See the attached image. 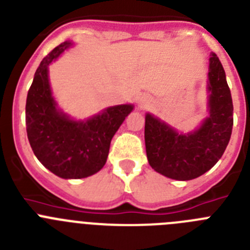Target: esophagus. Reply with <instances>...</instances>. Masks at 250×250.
Returning a JSON list of instances; mask_svg holds the SVG:
<instances>
[{"label": "esophagus", "mask_w": 250, "mask_h": 250, "mask_svg": "<svg viewBox=\"0 0 250 250\" xmlns=\"http://www.w3.org/2000/svg\"><path fill=\"white\" fill-rule=\"evenodd\" d=\"M138 104L139 107H141V109H143V107H146V106L150 105V99L146 98V96H141V98H139Z\"/></svg>", "instance_id": "obj_1"}]
</instances>
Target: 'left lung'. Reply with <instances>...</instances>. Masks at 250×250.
Masks as SVG:
<instances>
[{"label": "left lung", "instance_id": "8db88e82", "mask_svg": "<svg viewBox=\"0 0 250 250\" xmlns=\"http://www.w3.org/2000/svg\"><path fill=\"white\" fill-rule=\"evenodd\" d=\"M208 111L199 129L182 134L154 115L145 116V146L152 169L175 180H191L218 163L230 140L233 101L215 54L209 59Z\"/></svg>", "mask_w": 250, "mask_h": 250}]
</instances>
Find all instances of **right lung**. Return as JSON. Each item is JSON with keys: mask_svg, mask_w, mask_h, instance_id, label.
Wrapping results in <instances>:
<instances>
[{"mask_svg": "<svg viewBox=\"0 0 250 250\" xmlns=\"http://www.w3.org/2000/svg\"><path fill=\"white\" fill-rule=\"evenodd\" d=\"M72 43L65 41L41 61L26 100V131L40 163L62 179H81L103 169L110 143L134 106L116 105L86 120H72L57 107L48 65Z\"/></svg>", "mask_w": 250, "mask_h": 250, "instance_id": "add662e5", "label": "right lung"}]
</instances>
